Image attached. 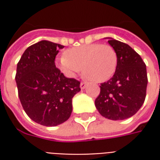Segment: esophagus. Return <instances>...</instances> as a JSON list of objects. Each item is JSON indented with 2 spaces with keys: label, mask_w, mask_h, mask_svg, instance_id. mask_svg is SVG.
Masks as SVG:
<instances>
[{
  "label": "esophagus",
  "mask_w": 160,
  "mask_h": 160,
  "mask_svg": "<svg viewBox=\"0 0 160 160\" xmlns=\"http://www.w3.org/2000/svg\"><path fill=\"white\" fill-rule=\"evenodd\" d=\"M80 87V89H85L86 87H87V83H85V82H81Z\"/></svg>",
  "instance_id": "obj_1"
}]
</instances>
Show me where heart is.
<instances>
[{
	"instance_id": "heart-1",
	"label": "heart",
	"mask_w": 160,
	"mask_h": 160,
	"mask_svg": "<svg viewBox=\"0 0 160 160\" xmlns=\"http://www.w3.org/2000/svg\"><path fill=\"white\" fill-rule=\"evenodd\" d=\"M56 64L68 78H75L81 72L93 82L110 80L118 67V55L109 44H85L66 50L57 57Z\"/></svg>"
}]
</instances>
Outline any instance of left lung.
Listing matches in <instances>:
<instances>
[{
    "label": "left lung",
    "mask_w": 160,
    "mask_h": 160,
    "mask_svg": "<svg viewBox=\"0 0 160 160\" xmlns=\"http://www.w3.org/2000/svg\"><path fill=\"white\" fill-rule=\"evenodd\" d=\"M118 55L114 75L100 86L95 106L104 118L124 120L137 112L144 103L148 86L146 64L127 43L108 38Z\"/></svg>",
    "instance_id": "left-lung-1"
}]
</instances>
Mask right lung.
Instances as JSON below:
<instances>
[{"instance_id":"obj_1","label":"right lung","mask_w":160,"mask_h":160,"mask_svg":"<svg viewBox=\"0 0 160 160\" xmlns=\"http://www.w3.org/2000/svg\"><path fill=\"white\" fill-rule=\"evenodd\" d=\"M64 46L42 40L28 47L17 64L15 80L24 111L35 122L55 127L71 116L80 81L67 78L55 65Z\"/></svg>"}]
</instances>
